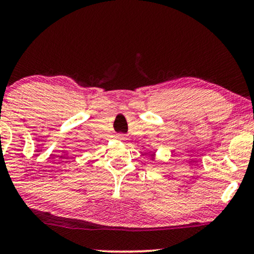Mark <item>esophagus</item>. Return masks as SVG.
Wrapping results in <instances>:
<instances>
[{"mask_svg":"<svg viewBox=\"0 0 254 254\" xmlns=\"http://www.w3.org/2000/svg\"><path fill=\"white\" fill-rule=\"evenodd\" d=\"M117 138H118V139H121V140H125V138H127V137H125L124 134H117Z\"/></svg>","mask_w":254,"mask_h":254,"instance_id":"obj_1","label":"esophagus"}]
</instances>
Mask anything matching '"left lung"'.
Segmentation results:
<instances>
[{"instance_id":"left-lung-1","label":"left lung","mask_w":254,"mask_h":254,"mask_svg":"<svg viewBox=\"0 0 254 254\" xmlns=\"http://www.w3.org/2000/svg\"><path fill=\"white\" fill-rule=\"evenodd\" d=\"M150 158H151V160H155V153L150 155Z\"/></svg>"}]
</instances>
